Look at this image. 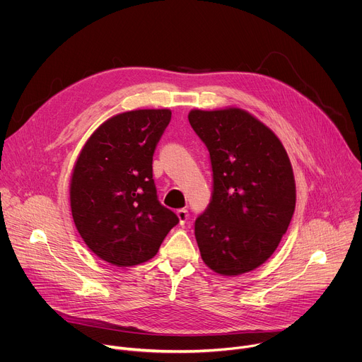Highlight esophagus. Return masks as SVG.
Segmentation results:
<instances>
[{
  "label": "esophagus",
  "mask_w": 362,
  "mask_h": 362,
  "mask_svg": "<svg viewBox=\"0 0 362 362\" xmlns=\"http://www.w3.org/2000/svg\"><path fill=\"white\" fill-rule=\"evenodd\" d=\"M176 214H177V218H179L180 225H185V223L187 222V218H189L187 211H186V209H179Z\"/></svg>",
  "instance_id": "1"
}]
</instances>
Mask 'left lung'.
<instances>
[{
	"label": "left lung",
	"instance_id": "obj_1",
	"mask_svg": "<svg viewBox=\"0 0 362 362\" xmlns=\"http://www.w3.org/2000/svg\"><path fill=\"white\" fill-rule=\"evenodd\" d=\"M189 123L209 150L212 196L194 222L203 262L221 275L262 265L295 211V179L279 139L240 109L192 110Z\"/></svg>",
	"mask_w": 362,
	"mask_h": 362
}]
</instances>
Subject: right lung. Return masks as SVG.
Wrapping results in <instances>:
<instances>
[{
    "label": "right lung",
    "instance_id": "1",
    "mask_svg": "<svg viewBox=\"0 0 362 362\" xmlns=\"http://www.w3.org/2000/svg\"><path fill=\"white\" fill-rule=\"evenodd\" d=\"M172 112L133 110L103 123L84 144L73 170L70 200L86 245L116 267L143 264L179 223L159 202L153 154Z\"/></svg>",
    "mask_w": 362,
    "mask_h": 362
}]
</instances>
